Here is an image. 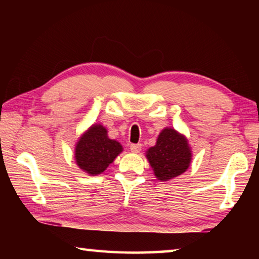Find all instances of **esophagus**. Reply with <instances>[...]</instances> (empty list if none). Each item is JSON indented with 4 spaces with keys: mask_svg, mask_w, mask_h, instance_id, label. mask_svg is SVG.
Segmentation results:
<instances>
[{
    "mask_svg": "<svg viewBox=\"0 0 259 259\" xmlns=\"http://www.w3.org/2000/svg\"><path fill=\"white\" fill-rule=\"evenodd\" d=\"M142 150V144H131L130 145V151L134 153H138Z\"/></svg>",
    "mask_w": 259,
    "mask_h": 259,
    "instance_id": "esophagus-1",
    "label": "esophagus"
}]
</instances>
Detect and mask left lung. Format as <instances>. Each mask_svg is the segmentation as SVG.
I'll return each instance as SVG.
<instances>
[{"instance_id": "8db88e82", "label": "left lung", "mask_w": 259, "mask_h": 259, "mask_svg": "<svg viewBox=\"0 0 259 259\" xmlns=\"http://www.w3.org/2000/svg\"><path fill=\"white\" fill-rule=\"evenodd\" d=\"M157 179L168 181L186 171L191 162V151L184 136L176 130L166 128L159 135L156 145L147 151Z\"/></svg>"}]
</instances>
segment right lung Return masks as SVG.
<instances>
[{"label": "right lung", "mask_w": 259, "mask_h": 259, "mask_svg": "<svg viewBox=\"0 0 259 259\" xmlns=\"http://www.w3.org/2000/svg\"><path fill=\"white\" fill-rule=\"evenodd\" d=\"M122 152V146L116 140L107 137L103 125L96 124L82 136L75 147L77 165L89 175L103 172Z\"/></svg>", "instance_id": "right-lung-1"}]
</instances>
